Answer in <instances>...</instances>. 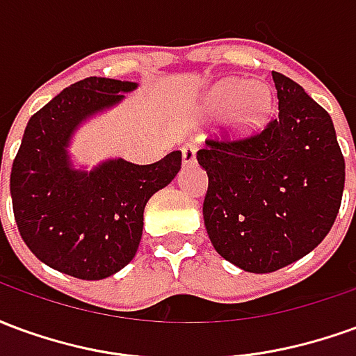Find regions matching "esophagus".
I'll return each mask as SVG.
<instances>
[{"label":"esophagus","instance_id":"1","mask_svg":"<svg viewBox=\"0 0 356 356\" xmlns=\"http://www.w3.org/2000/svg\"><path fill=\"white\" fill-rule=\"evenodd\" d=\"M181 152H183V162L185 163H193L196 160V147L193 143H186Z\"/></svg>","mask_w":356,"mask_h":356}]
</instances>
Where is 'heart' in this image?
Listing matches in <instances>:
<instances>
[{
  "instance_id": "obj_1",
  "label": "heart",
  "mask_w": 356,
  "mask_h": 356,
  "mask_svg": "<svg viewBox=\"0 0 356 356\" xmlns=\"http://www.w3.org/2000/svg\"><path fill=\"white\" fill-rule=\"evenodd\" d=\"M270 102V91L263 83L225 80L209 91L206 106L213 114L229 112V127L236 135H248L259 129L267 120Z\"/></svg>"
}]
</instances>
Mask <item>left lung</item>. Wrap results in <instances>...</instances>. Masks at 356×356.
<instances>
[{
	"label": "left lung",
	"instance_id": "obj_1",
	"mask_svg": "<svg viewBox=\"0 0 356 356\" xmlns=\"http://www.w3.org/2000/svg\"><path fill=\"white\" fill-rule=\"evenodd\" d=\"M278 116L238 140L209 137L204 223L216 252L248 273H273L313 252L341 206L345 160L332 118L273 72Z\"/></svg>",
	"mask_w": 356,
	"mask_h": 356
}]
</instances>
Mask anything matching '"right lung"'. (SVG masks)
Listing matches in <instances>:
<instances>
[{
    "label": "right lung",
    "mask_w": 356,
    "mask_h": 356,
    "mask_svg": "<svg viewBox=\"0 0 356 356\" xmlns=\"http://www.w3.org/2000/svg\"><path fill=\"white\" fill-rule=\"evenodd\" d=\"M137 88L135 81L86 78L30 118L11 170L13 213L30 252L55 270L101 280L131 261L148 198L181 170V152L148 165L108 160L74 170L76 127ZM1 163V162H0Z\"/></svg>",
    "instance_id": "1"
}]
</instances>
